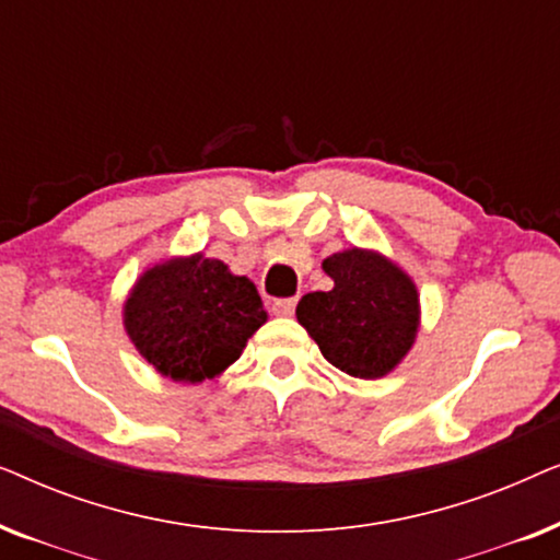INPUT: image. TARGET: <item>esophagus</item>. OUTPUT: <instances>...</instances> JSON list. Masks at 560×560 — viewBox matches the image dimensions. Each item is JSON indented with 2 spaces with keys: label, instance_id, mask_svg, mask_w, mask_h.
I'll return each mask as SVG.
<instances>
[{
  "label": "esophagus",
  "instance_id": "34e87169",
  "mask_svg": "<svg viewBox=\"0 0 560 560\" xmlns=\"http://www.w3.org/2000/svg\"><path fill=\"white\" fill-rule=\"evenodd\" d=\"M295 305H298V298H278V301H272V313L275 316H293L295 313Z\"/></svg>",
  "mask_w": 560,
  "mask_h": 560
}]
</instances>
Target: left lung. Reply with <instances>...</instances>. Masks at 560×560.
<instances>
[{
  "mask_svg": "<svg viewBox=\"0 0 560 560\" xmlns=\"http://www.w3.org/2000/svg\"><path fill=\"white\" fill-rule=\"evenodd\" d=\"M331 290L308 293L295 316L336 370L377 380L408 354L418 334V290L400 267L364 249L324 259Z\"/></svg>",
  "mask_w": 560,
  "mask_h": 560,
  "instance_id": "obj_1",
  "label": "left lung"
}]
</instances>
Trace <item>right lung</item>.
Listing matches in <instances>:
<instances>
[{"label": "right lung", "instance_id": "1", "mask_svg": "<svg viewBox=\"0 0 560 560\" xmlns=\"http://www.w3.org/2000/svg\"><path fill=\"white\" fill-rule=\"evenodd\" d=\"M267 320L249 278L201 255L155 265L137 280L125 326L140 354L175 382H203L236 362Z\"/></svg>", "mask_w": 560, "mask_h": 560}]
</instances>
